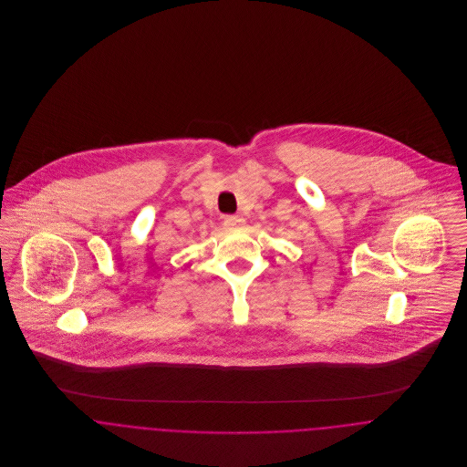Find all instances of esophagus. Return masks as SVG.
<instances>
[{
	"mask_svg": "<svg viewBox=\"0 0 467 467\" xmlns=\"http://www.w3.org/2000/svg\"><path fill=\"white\" fill-rule=\"evenodd\" d=\"M224 226L230 230H237L244 226V219L241 215H226L224 217Z\"/></svg>",
	"mask_w": 467,
	"mask_h": 467,
	"instance_id": "esophagus-1",
	"label": "esophagus"
}]
</instances>
